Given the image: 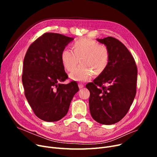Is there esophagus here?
Wrapping results in <instances>:
<instances>
[{
  "label": "esophagus",
  "mask_w": 157,
  "mask_h": 157,
  "mask_svg": "<svg viewBox=\"0 0 157 157\" xmlns=\"http://www.w3.org/2000/svg\"><path fill=\"white\" fill-rule=\"evenodd\" d=\"M78 86H79V88H82L84 87V85L81 83H78Z\"/></svg>",
  "instance_id": "obj_1"
}]
</instances>
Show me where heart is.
I'll use <instances>...</instances> for the list:
<instances>
[{
  "label": "heart",
  "mask_w": 157,
  "mask_h": 157,
  "mask_svg": "<svg viewBox=\"0 0 157 157\" xmlns=\"http://www.w3.org/2000/svg\"><path fill=\"white\" fill-rule=\"evenodd\" d=\"M72 49H64L61 53L62 63L69 72L73 71L80 59L82 64L70 74L72 79L85 81L94 73L98 76L108 67L110 52L107 46L93 39H81L72 44Z\"/></svg>",
  "instance_id": "b5f03b06"
}]
</instances>
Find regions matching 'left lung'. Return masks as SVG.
Listing matches in <instances>:
<instances>
[{"mask_svg":"<svg viewBox=\"0 0 157 157\" xmlns=\"http://www.w3.org/2000/svg\"><path fill=\"white\" fill-rule=\"evenodd\" d=\"M108 47L110 60L105 71L86 87L90 93L91 116L103 125L120 121L128 111L136 94L137 69L126 46L117 39H97Z\"/></svg>","mask_w":157,"mask_h":157,"instance_id":"8db88e82","label":"left lung"}]
</instances>
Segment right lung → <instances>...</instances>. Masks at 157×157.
<instances>
[{
    "label": "right lung",
    "mask_w": 157,
    "mask_h": 157,
    "mask_svg": "<svg viewBox=\"0 0 157 157\" xmlns=\"http://www.w3.org/2000/svg\"><path fill=\"white\" fill-rule=\"evenodd\" d=\"M72 37L44 33L29 46L23 60L22 83L25 95L36 116L45 121H56L67 114L79 88L68 78L61 53Z\"/></svg>",
    "instance_id": "1"
}]
</instances>
